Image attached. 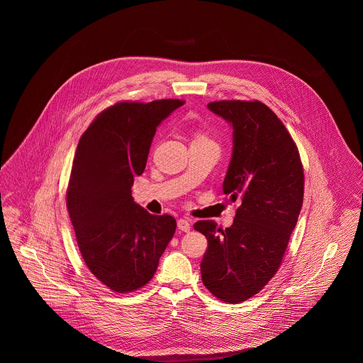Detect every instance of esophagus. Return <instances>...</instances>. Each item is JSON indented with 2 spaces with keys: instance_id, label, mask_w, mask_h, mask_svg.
<instances>
[{
  "instance_id": "esophagus-1",
  "label": "esophagus",
  "mask_w": 363,
  "mask_h": 363,
  "mask_svg": "<svg viewBox=\"0 0 363 363\" xmlns=\"http://www.w3.org/2000/svg\"><path fill=\"white\" fill-rule=\"evenodd\" d=\"M177 228H179L182 232H190V229H191V223H190V220H189V219L182 218V219H179V220H177Z\"/></svg>"
}]
</instances>
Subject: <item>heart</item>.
<instances>
[{
    "mask_svg": "<svg viewBox=\"0 0 363 363\" xmlns=\"http://www.w3.org/2000/svg\"><path fill=\"white\" fill-rule=\"evenodd\" d=\"M197 138H206V137H204V135H201V134H199V135H197Z\"/></svg>",
    "mask_w": 363,
    "mask_h": 363,
    "instance_id": "b5f03b06",
    "label": "heart"
}]
</instances>
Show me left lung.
Listing matches in <instances>:
<instances>
[{"label": "left lung", "instance_id": "left-lung-1", "mask_svg": "<svg viewBox=\"0 0 363 363\" xmlns=\"http://www.w3.org/2000/svg\"><path fill=\"white\" fill-rule=\"evenodd\" d=\"M208 108L233 125L223 193L240 206L225 230L213 220L194 223L208 240L201 279L216 299L240 303L281 267L303 204V164L289 131L267 104L218 101Z\"/></svg>", "mask_w": 363, "mask_h": 363}]
</instances>
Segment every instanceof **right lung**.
I'll return each mask as SVG.
<instances>
[{
	"instance_id": "right-lung-1",
	"label": "right lung",
	"mask_w": 363,
	"mask_h": 363,
	"mask_svg": "<svg viewBox=\"0 0 363 363\" xmlns=\"http://www.w3.org/2000/svg\"><path fill=\"white\" fill-rule=\"evenodd\" d=\"M184 104L123 101L101 111L81 135L67 187V209L89 271L108 289L145 286L176 230L172 215H152L131 196L156 127Z\"/></svg>"
}]
</instances>
